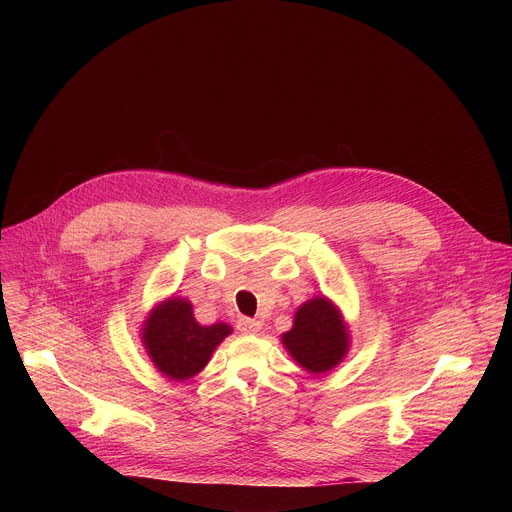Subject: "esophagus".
Listing matches in <instances>:
<instances>
[{"instance_id": "34e87169", "label": "esophagus", "mask_w": 512, "mask_h": 512, "mask_svg": "<svg viewBox=\"0 0 512 512\" xmlns=\"http://www.w3.org/2000/svg\"><path fill=\"white\" fill-rule=\"evenodd\" d=\"M237 328H239L241 332H245V334H255V332L261 330V322H259V320H253V318H241V320L237 322Z\"/></svg>"}]
</instances>
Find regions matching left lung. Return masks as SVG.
Listing matches in <instances>:
<instances>
[{
	"instance_id": "8db88e82",
	"label": "left lung",
	"mask_w": 512,
	"mask_h": 512,
	"mask_svg": "<svg viewBox=\"0 0 512 512\" xmlns=\"http://www.w3.org/2000/svg\"><path fill=\"white\" fill-rule=\"evenodd\" d=\"M283 344L306 371L326 373L346 354L348 334L338 310L326 298H314L296 312Z\"/></svg>"
}]
</instances>
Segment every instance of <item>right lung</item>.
<instances>
[{
    "label": "right lung",
    "mask_w": 512,
    "mask_h": 512,
    "mask_svg": "<svg viewBox=\"0 0 512 512\" xmlns=\"http://www.w3.org/2000/svg\"><path fill=\"white\" fill-rule=\"evenodd\" d=\"M229 334L227 324L200 326L192 316V306L174 298L152 312L141 338L158 371L184 381L206 367L212 350Z\"/></svg>",
    "instance_id": "obj_1"
}]
</instances>
